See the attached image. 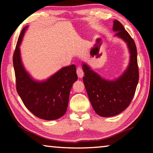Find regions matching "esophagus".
Segmentation results:
<instances>
[{"instance_id": "34e87169", "label": "esophagus", "mask_w": 153, "mask_h": 153, "mask_svg": "<svg viewBox=\"0 0 153 153\" xmlns=\"http://www.w3.org/2000/svg\"><path fill=\"white\" fill-rule=\"evenodd\" d=\"M77 76H78L79 78H82V77L84 76V71H83V69L81 67H78L77 68Z\"/></svg>"}]
</instances>
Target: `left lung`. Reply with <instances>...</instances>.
<instances>
[{"instance_id":"obj_1","label":"left lung","mask_w":153,"mask_h":153,"mask_svg":"<svg viewBox=\"0 0 153 153\" xmlns=\"http://www.w3.org/2000/svg\"><path fill=\"white\" fill-rule=\"evenodd\" d=\"M116 36L125 41L131 54L128 68L115 81H107L83 64V82L96 113L101 117H111L122 112L130 104L139 79L137 49L133 38L117 20L113 22Z\"/></svg>"}]
</instances>
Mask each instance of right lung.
Wrapping results in <instances>:
<instances>
[{
	"label": "right lung",
	"instance_id": "right-lung-1",
	"mask_svg": "<svg viewBox=\"0 0 153 153\" xmlns=\"http://www.w3.org/2000/svg\"><path fill=\"white\" fill-rule=\"evenodd\" d=\"M27 27L20 33L13 56L17 92L25 107L36 117L57 120L67 111L69 92L77 79L76 66L63 67L45 82L33 80L25 71L20 58L19 46Z\"/></svg>",
	"mask_w": 153,
	"mask_h": 153
}]
</instances>
